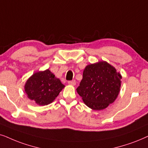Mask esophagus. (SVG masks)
<instances>
[{
  "instance_id": "obj_1",
  "label": "esophagus",
  "mask_w": 148,
  "mask_h": 148,
  "mask_svg": "<svg viewBox=\"0 0 148 148\" xmlns=\"http://www.w3.org/2000/svg\"><path fill=\"white\" fill-rule=\"evenodd\" d=\"M68 84H70V85L74 86L76 84V81L75 80H70V81H68Z\"/></svg>"
}]
</instances>
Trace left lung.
Returning a JSON list of instances; mask_svg holds the SVG:
<instances>
[{
  "label": "left lung",
  "instance_id": "obj_1",
  "mask_svg": "<svg viewBox=\"0 0 148 148\" xmlns=\"http://www.w3.org/2000/svg\"><path fill=\"white\" fill-rule=\"evenodd\" d=\"M121 79L115 68L102 61L86 66L76 90L88 108L103 110L117 98Z\"/></svg>",
  "mask_w": 148,
  "mask_h": 148
}]
</instances>
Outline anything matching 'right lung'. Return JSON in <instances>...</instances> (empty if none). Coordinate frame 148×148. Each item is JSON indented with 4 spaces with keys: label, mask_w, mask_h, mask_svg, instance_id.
I'll return each instance as SVG.
<instances>
[{
    "label": "right lung",
    "mask_w": 148,
    "mask_h": 148,
    "mask_svg": "<svg viewBox=\"0 0 148 148\" xmlns=\"http://www.w3.org/2000/svg\"><path fill=\"white\" fill-rule=\"evenodd\" d=\"M65 86L50 70L34 73L25 84V92L29 99L39 106L52 103Z\"/></svg>",
    "instance_id": "obj_1"
}]
</instances>
